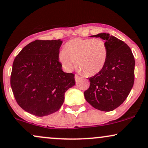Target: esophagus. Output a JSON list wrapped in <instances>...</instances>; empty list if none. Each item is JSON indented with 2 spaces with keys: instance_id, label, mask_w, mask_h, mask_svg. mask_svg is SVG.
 Listing matches in <instances>:
<instances>
[{
  "instance_id": "obj_1",
  "label": "esophagus",
  "mask_w": 148,
  "mask_h": 148,
  "mask_svg": "<svg viewBox=\"0 0 148 148\" xmlns=\"http://www.w3.org/2000/svg\"><path fill=\"white\" fill-rule=\"evenodd\" d=\"M74 78H75V80H78L80 78V76H78V75H77V74H75V76H74Z\"/></svg>"
}]
</instances>
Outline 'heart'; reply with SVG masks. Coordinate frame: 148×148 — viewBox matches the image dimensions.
I'll use <instances>...</instances> for the list:
<instances>
[{"label":"heart","mask_w":148,"mask_h":148,"mask_svg":"<svg viewBox=\"0 0 148 148\" xmlns=\"http://www.w3.org/2000/svg\"><path fill=\"white\" fill-rule=\"evenodd\" d=\"M107 45L99 38L72 39L65 44L59 55L64 68L71 71L75 66L86 76H93L101 72L107 62Z\"/></svg>","instance_id":"b5f03b06"}]
</instances>
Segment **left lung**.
Segmentation results:
<instances>
[{
  "mask_svg": "<svg viewBox=\"0 0 148 148\" xmlns=\"http://www.w3.org/2000/svg\"><path fill=\"white\" fill-rule=\"evenodd\" d=\"M90 37L105 40L108 56L103 70L88 78L90 86L84 97L95 109L112 111L125 101L133 88L135 59L130 47L115 36L100 33Z\"/></svg>",
  "mask_w": 148,
  "mask_h": 148,
  "instance_id": "1",
  "label": "left lung"
}]
</instances>
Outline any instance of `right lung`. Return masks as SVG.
<instances>
[{
	"instance_id": "1",
	"label": "right lung",
	"mask_w": 148,
	"mask_h": 148,
	"mask_svg": "<svg viewBox=\"0 0 148 148\" xmlns=\"http://www.w3.org/2000/svg\"><path fill=\"white\" fill-rule=\"evenodd\" d=\"M62 41L36 40L15 58L11 86L18 105L28 113L45 116L60 110L66 90L75 84L74 74L63 72L59 62Z\"/></svg>"
}]
</instances>
